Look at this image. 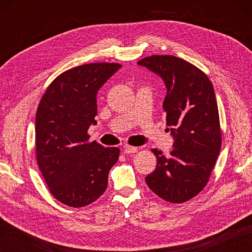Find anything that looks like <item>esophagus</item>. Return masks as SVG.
Masks as SVG:
<instances>
[{"instance_id":"1","label":"esophagus","mask_w":252,"mask_h":252,"mask_svg":"<svg viewBox=\"0 0 252 252\" xmlns=\"http://www.w3.org/2000/svg\"><path fill=\"white\" fill-rule=\"evenodd\" d=\"M123 152L126 154H133L137 152V147L134 146H130V145H126L125 148H123Z\"/></svg>"}]
</instances>
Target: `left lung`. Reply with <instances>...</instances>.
<instances>
[{
	"label": "left lung",
	"instance_id": "8db88e82",
	"mask_svg": "<svg viewBox=\"0 0 252 252\" xmlns=\"http://www.w3.org/2000/svg\"><path fill=\"white\" fill-rule=\"evenodd\" d=\"M137 63L164 81L162 107L174 137L169 156L152 149L157 167L146 176V184L165 201L185 202L205 189L220 153L222 135L213 85L199 68L172 55H152Z\"/></svg>",
	"mask_w": 252,
	"mask_h": 252
}]
</instances>
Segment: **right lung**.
Returning <instances> with one entry per match:
<instances>
[{
	"label": "right lung",
	"mask_w": 252,
	"mask_h": 252,
	"mask_svg": "<svg viewBox=\"0 0 252 252\" xmlns=\"http://www.w3.org/2000/svg\"><path fill=\"white\" fill-rule=\"evenodd\" d=\"M121 65L92 63L54 79L40 100L35 117L36 161L51 194L63 205L88 206L104 194L108 173L120 149L89 142L96 125L99 88Z\"/></svg>",
	"instance_id": "obj_1"
}]
</instances>
